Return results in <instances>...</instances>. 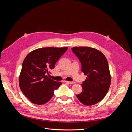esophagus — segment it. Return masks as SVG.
<instances>
[{"label": "esophagus", "mask_w": 132, "mask_h": 132, "mask_svg": "<svg viewBox=\"0 0 132 132\" xmlns=\"http://www.w3.org/2000/svg\"><path fill=\"white\" fill-rule=\"evenodd\" d=\"M65 83H67V84H74V82H73V81H65Z\"/></svg>", "instance_id": "1"}]
</instances>
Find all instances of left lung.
<instances>
[{
    "label": "left lung",
    "mask_w": 132,
    "mask_h": 132,
    "mask_svg": "<svg viewBox=\"0 0 132 132\" xmlns=\"http://www.w3.org/2000/svg\"><path fill=\"white\" fill-rule=\"evenodd\" d=\"M81 64V71L86 79L81 84L82 91L77 97L82 104L90 106L98 103L105 97L111 84L109 64L101 52L93 48H71Z\"/></svg>",
    "instance_id": "left-lung-1"
}]
</instances>
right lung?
Instances as JSON below:
<instances>
[{"label": "right lung", "mask_w": 132, "mask_h": 132, "mask_svg": "<svg viewBox=\"0 0 132 132\" xmlns=\"http://www.w3.org/2000/svg\"><path fill=\"white\" fill-rule=\"evenodd\" d=\"M68 47L38 48L28 54L22 65L19 77L20 88L25 96L36 105H43L53 97L62 84L50 79V70L67 51Z\"/></svg>", "instance_id": "obj_1"}]
</instances>
